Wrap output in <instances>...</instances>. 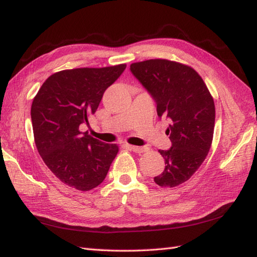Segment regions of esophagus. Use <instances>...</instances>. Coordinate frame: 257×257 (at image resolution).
<instances>
[{
    "mask_svg": "<svg viewBox=\"0 0 257 257\" xmlns=\"http://www.w3.org/2000/svg\"><path fill=\"white\" fill-rule=\"evenodd\" d=\"M125 147H127L128 149L133 150L134 152H137V154H143V152H145L147 150L146 147H137V146H129V145Z\"/></svg>",
    "mask_w": 257,
    "mask_h": 257,
    "instance_id": "esophagus-1",
    "label": "esophagus"
}]
</instances>
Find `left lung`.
I'll list each match as a JSON object with an SVG mask.
<instances>
[{
    "label": "left lung",
    "mask_w": 257,
    "mask_h": 257,
    "mask_svg": "<svg viewBox=\"0 0 257 257\" xmlns=\"http://www.w3.org/2000/svg\"><path fill=\"white\" fill-rule=\"evenodd\" d=\"M130 70L157 103V113L169 121L172 143L159 150L166 163L155 182L173 188L193 176L209 154L215 122L213 97L195 70L168 59L133 63Z\"/></svg>",
    "instance_id": "obj_1"
}]
</instances>
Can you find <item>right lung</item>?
Returning <instances> with one entry per match:
<instances>
[{"instance_id":"add662e5","label":"right lung","mask_w":257,"mask_h":257,"mask_svg":"<svg viewBox=\"0 0 257 257\" xmlns=\"http://www.w3.org/2000/svg\"><path fill=\"white\" fill-rule=\"evenodd\" d=\"M125 64L102 68L65 69L51 75L33 99L31 118L38 154L65 184L89 191L105 180L119 148L81 133L103 92Z\"/></svg>"}]
</instances>
